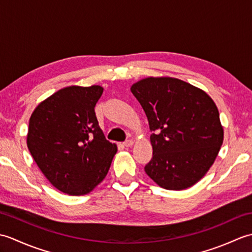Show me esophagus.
<instances>
[{
    "label": "esophagus",
    "mask_w": 252,
    "mask_h": 252,
    "mask_svg": "<svg viewBox=\"0 0 252 252\" xmlns=\"http://www.w3.org/2000/svg\"><path fill=\"white\" fill-rule=\"evenodd\" d=\"M133 144H134V142H133L132 140H127V141H126L125 143H123V146H126V147H132Z\"/></svg>",
    "instance_id": "obj_1"
}]
</instances>
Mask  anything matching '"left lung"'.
<instances>
[{"label": "left lung", "mask_w": 252, "mask_h": 252, "mask_svg": "<svg viewBox=\"0 0 252 252\" xmlns=\"http://www.w3.org/2000/svg\"><path fill=\"white\" fill-rule=\"evenodd\" d=\"M147 116L153 158L145 172L164 189L182 190L215 162L224 131L218 107L205 91L171 77H148L131 87Z\"/></svg>", "instance_id": "obj_1"}]
</instances>
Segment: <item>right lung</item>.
Masks as SVG:
<instances>
[{
    "instance_id": "obj_1",
    "label": "right lung",
    "mask_w": 252,
    "mask_h": 252,
    "mask_svg": "<svg viewBox=\"0 0 252 252\" xmlns=\"http://www.w3.org/2000/svg\"><path fill=\"white\" fill-rule=\"evenodd\" d=\"M103 91L100 85L63 88L41 101L30 117L27 146L31 156L51 184L67 195L92 191L117 153L95 116Z\"/></svg>"
}]
</instances>
